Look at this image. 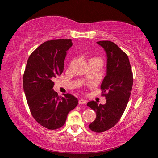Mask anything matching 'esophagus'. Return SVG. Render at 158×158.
<instances>
[{
    "label": "esophagus",
    "instance_id": "obj_1",
    "mask_svg": "<svg viewBox=\"0 0 158 158\" xmlns=\"http://www.w3.org/2000/svg\"><path fill=\"white\" fill-rule=\"evenodd\" d=\"M86 102H87V101H85V100H84L83 99H79V101H78L79 104H85V103H86Z\"/></svg>",
    "mask_w": 158,
    "mask_h": 158
}]
</instances>
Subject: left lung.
<instances>
[{"instance_id": "left-lung-1", "label": "left lung", "mask_w": 158, "mask_h": 158, "mask_svg": "<svg viewBox=\"0 0 158 158\" xmlns=\"http://www.w3.org/2000/svg\"><path fill=\"white\" fill-rule=\"evenodd\" d=\"M98 44L107 56V74L101 85L102 95L106 103L98 105L92 101L87 106L96 112V118L89 125L95 132H103L113 127L120 120L131 96L133 74L128 57L118 45L111 41Z\"/></svg>"}]
</instances>
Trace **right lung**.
<instances>
[{"mask_svg":"<svg viewBox=\"0 0 158 158\" xmlns=\"http://www.w3.org/2000/svg\"><path fill=\"white\" fill-rule=\"evenodd\" d=\"M71 40H49L30 55L23 76V89L31 115L44 127L56 130L63 127L68 113L78 103L70 94L59 96L52 80L63 73Z\"/></svg>","mask_w":158,"mask_h":158,"instance_id":"right-lung-1","label":"right lung"}]
</instances>
